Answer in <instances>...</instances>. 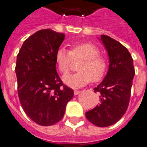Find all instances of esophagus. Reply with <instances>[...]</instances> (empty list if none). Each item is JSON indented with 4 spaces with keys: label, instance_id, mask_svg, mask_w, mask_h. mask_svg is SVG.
<instances>
[{
    "label": "esophagus",
    "instance_id": "1",
    "mask_svg": "<svg viewBox=\"0 0 147 147\" xmlns=\"http://www.w3.org/2000/svg\"><path fill=\"white\" fill-rule=\"evenodd\" d=\"M80 91H79V90H75V91H74V95H78V94H80Z\"/></svg>",
    "mask_w": 147,
    "mask_h": 147
}]
</instances>
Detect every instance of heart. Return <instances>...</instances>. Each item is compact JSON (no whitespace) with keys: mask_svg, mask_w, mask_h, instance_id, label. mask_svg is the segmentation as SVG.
<instances>
[{"mask_svg":"<svg viewBox=\"0 0 147 147\" xmlns=\"http://www.w3.org/2000/svg\"><path fill=\"white\" fill-rule=\"evenodd\" d=\"M98 48L90 43H74L71 45L70 51L59 48L55 55V60L58 69L62 73L69 70L72 61L80 60L78 67L79 72L67 74L62 77L63 82L71 88L78 89L85 86L90 81H98L102 78L105 71V62L98 57Z\"/></svg>","mask_w":147,"mask_h":147,"instance_id":"heart-1","label":"heart"}]
</instances>
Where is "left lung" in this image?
<instances>
[{
    "instance_id": "left-lung-1",
    "label": "left lung",
    "mask_w": 147,
    "mask_h": 147,
    "mask_svg": "<svg viewBox=\"0 0 147 147\" xmlns=\"http://www.w3.org/2000/svg\"><path fill=\"white\" fill-rule=\"evenodd\" d=\"M100 40L108 52L109 66L104 79L94 88L99 94V103L85 116L92 124L106 127L119 121L126 113L135 71L131 55L123 45L105 35H101Z\"/></svg>"
}]
</instances>
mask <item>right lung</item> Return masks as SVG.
<instances>
[{"label":"right lung","mask_w":147,"mask_h":147,"mask_svg":"<svg viewBox=\"0 0 147 147\" xmlns=\"http://www.w3.org/2000/svg\"><path fill=\"white\" fill-rule=\"evenodd\" d=\"M65 36L49 28L39 30L24 41L17 55L15 70L20 102L27 116L41 126L59 121L74 95L56 69L55 55Z\"/></svg>","instance_id":"1"}]
</instances>
